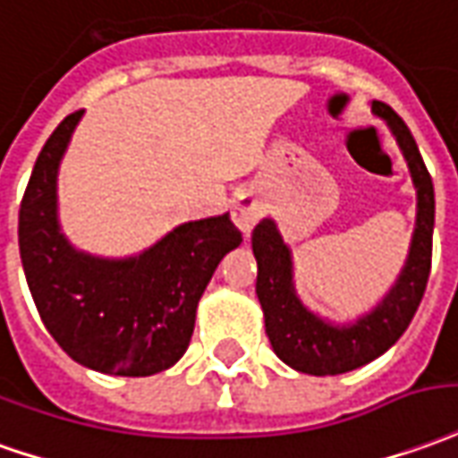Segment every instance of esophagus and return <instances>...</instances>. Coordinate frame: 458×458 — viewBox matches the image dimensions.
Wrapping results in <instances>:
<instances>
[{
  "mask_svg": "<svg viewBox=\"0 0 458 458\" xmlns=\"http://www.w3.org/2000/svg\"><path fill=\"white\" fill-rule=\"evenodd\" d=\"M230 216H233V223H235V225L248 235L262 216L260 200H258L255 196H250V193H240V196L233 200Z\"/></svg>",
  "mask_w": 458,
  "mask_h": 458,
  "instance_id": "esophagus-1",
  "label": "esophagus"
}]
</instances>
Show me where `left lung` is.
Here are the masks:
<instances>
[{
  "label": "left lung",
  "instance_id": "1",
  "mask_svg": "<svg viewBox=\"0 0 458 458\" xmlns=\"http://www.w3.org/2000/svg\"><path fill=\"white\" fill-rule=\"evenodd\" d=\"M372 114L386 121L417 188V223L407 262L382 302L350 325L322 319L297 297L293 252L284 245L275 220H260L252 230V252L258 260L255 293L265 315V332L275 354L297 372L329 377L377 360L404 335L427 290L434 235V183L407 123L382 101H372Z\"/></svg>",
  "mask_w": 458,
  "mask_h": 458
}]
</instances>
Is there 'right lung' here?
<instances>
[{
  "label": "right lung",
  "mask_w": 458,
  "mask_h": 458,
  "mask_svg": "<svg viewBox=\"0 0 458 458\" xmlns=\"http://www.w3.org/2000/svg\"><path fill=\"white\" fill-rule=\"evenodd\" d=\"M81 116L64 118L34 163L19 208L21 265L41 322L73 362L148 377L183 357L198 300L242 235L225 213L183 223L123 260L76 250L59 228L56 175Z\"/></svg>",
  "instance_id": "obj_1"
}]
</instances>
